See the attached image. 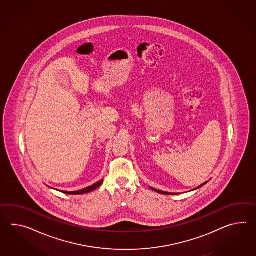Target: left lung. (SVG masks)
<instances>
[{
	"label": "left lung",
	"mask_w": 256,
	"mask_h": 256,
	"mask_svg": "<svg viewBox=\"0 0 256 256\" xmlns=\"http://www.w3.org/2000/svg\"><path fill=\"white\" fill-rule=\"evenodd\" d=\"M206 183L207 182H206V183H204V184H202L200 186H199V187L196 188H194V190H197V188H199L202 187V186H204L206 185ZM152 190H154V192H159V194H166V195H174V194H169V192H162V190H156V188H150Z\"/></svg>",
	"instance_id": "left-lung-1"
}]
</instances>
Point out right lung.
I'll list each match as a JSON object with an SVG mask.
<instances>
[{"label": "right lung", "instance_id": "1", "mask_svg": "<svg viewBox=\"0 0 256 256\" xmlns=\"http://www.w3.org/2000/svg\"><path fill=\"white\" fill-rule=\"evenodd\" d=\"M102 181H104V180H102L99 181V182H96L94 185L86 188L80 190H76V192H64V190H62V192H64V194H70V195H78V194H88V192H94V190H96L97 188L100 187V185L102 184Z\"/></svg>", "mask_w": 256, "mask_h": 256}]
</instances>
